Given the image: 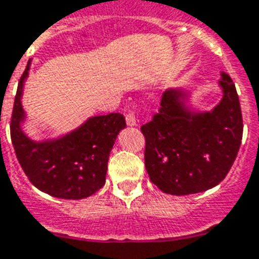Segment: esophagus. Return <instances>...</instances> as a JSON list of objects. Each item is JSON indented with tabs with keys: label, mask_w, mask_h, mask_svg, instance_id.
Listing matches in <instances>:
<instances>
[{
	"label": "esophagus",
	"mask_w": 259,
	"mask_h": 259,
	"mask_svg": "<svg viewBox=\"0 0 259 259\" xmlns=\"http://www.w3.org/2000/svg\"><path fill=\"white\" fill-rule=\"evenodd\" d=\"M125 121H127L128 127L137 125V117H135V113H134V111H128L127 116H125Z\"/></svg>",
	"instance_id": "34e87169"
}]
</instances>
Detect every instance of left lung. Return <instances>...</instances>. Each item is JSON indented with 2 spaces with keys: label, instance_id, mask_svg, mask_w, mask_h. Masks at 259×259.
Listing matches in <instances>:
<instances>
[{
  "label": "left lung",
  "instance_id": "left-lung-1",
  "mask_svg": "<svg viewBox=\"0 0 259 259\" xmlns=\"http://www.w3.org/2000/svg\"><path fill=\"white\" fill-rule=\"evenodd\" d=\"M221 75L224 98L212 111H189L184 91L168 90L158 113L141 127L146 141L145 167L164 193L185 196L211 189L233 165L243 117L233 81L226 73Z\"/></svg>",
  "mask_w": 259,
  "mask_h": 259
}]
</instances>
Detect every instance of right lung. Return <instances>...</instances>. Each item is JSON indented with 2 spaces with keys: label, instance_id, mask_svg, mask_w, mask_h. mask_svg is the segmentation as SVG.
Returning <instances> with one entry per match:
<instances>
[{
  "label": "right lung",
  "instance_id": "1",
  "mask_svg": "<svg viewBox=\"0 0 259 259\" xmlns=\"http://www.w3.org/2000/svg\"><path fill=\"white\" fill-rule=\"evenodd\" d=\"M30 63L19 81L11 120V139L19 164L30 182L54 197L85 199L105 185L109 154L118 132L125 128L120 113L91 117L80 128L54 141L34 142L20 128L23 82Z\"/></svg>",
  "mask_w": 259,
  "mask_h": 259
}]
</instances>
